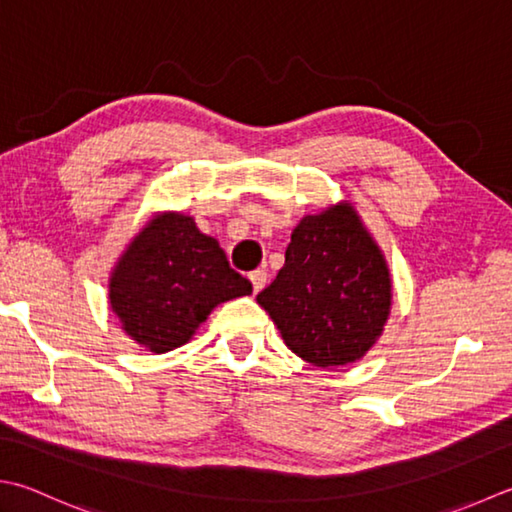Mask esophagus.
<instances>
[{
	"label": "esophagus",
	"mask_w": 512,
	"mask_h": 512,
	"mask_svg": "<svg viewBox=\"0 0 512 512\" xmlns=\"http://www.w3.org/2000/svg\"><path fill=\"white\" fill-rule=\"evenodd\" d=\"M266 270H262V268H257V270H253V273L248 275V279L250 282H253V290L255 293H259V290H262L264 286H266Z\"/></svg>",
	"instance_id": "esophagus-1"
}]
</instances>
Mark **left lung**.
Instances as JSON below:
<instances>
[{
  "label": "left lung",
  "instance_id": "left-lung-1",
  "mask_svg": "<svg viewBox=\"0 0 512 512\" xmlns=\"http://www.w3.org/2000/svg\"><path fill=\"white\" fill-rule=\"evenodd\" d=\"M257 304L308 364L330 368L364 357L390 313V275L355 208L306 215Z\"/></svg>",
  "mask_w": 512,
  "mask_h": 512
}]
</instances>
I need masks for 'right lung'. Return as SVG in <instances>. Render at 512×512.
I'll return each mask as SVG.
<instances>
[{"label":"right lung","mask_w":512,"mask_h":512,"mask_svg":"<svg viewBox=\"0 0 512 512\" xmlns=\"http://www.w3.org/2000/svg\"><path fill=\"white\" fill-rule=\"evenodd\" d=\"M250 293L253 284L230 268L217 239L179 213L155 219L110 279V306L119 322L153 353L186 344L217 304Z\"/></svg>","instance_id":"add662e5"}]
</instances>
